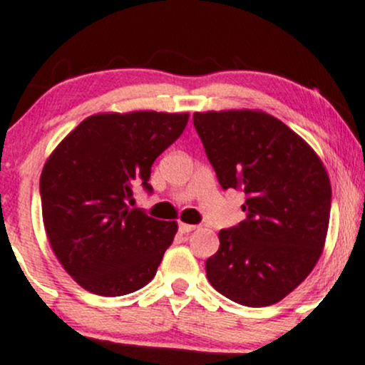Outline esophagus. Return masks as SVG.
Segmentation results:
<instances>
[{
    "label": "esophagus",
    "mask_w": 365,
    "mask_h": 365,
    "mask_svg": "<svg viewBox=\"0 0 365 365\" xmlns=\"http://www.w3.org/2000/svg\"><path fill=\"white\" fill-rule=\"evenodd\" d=\"M195 228H197L195 225H187V223H180V225H178V232L183 233V235H187V233L194 232Z\"/></svg>",
    "instance_id": "obj_1"
}]
</instances>
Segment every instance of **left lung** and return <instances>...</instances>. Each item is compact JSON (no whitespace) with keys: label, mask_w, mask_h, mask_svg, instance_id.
<instances>
[{"label":"left lung","mask_w":365,"mask_h":365,"mask_svg":"<svg viewBox=\"0 0 365 365\" xmlns=\"http://www.w3.org/2000/svg\"><path fill=\"white\" fill-rule=\"evenodd\" d=\"M220 185L245 194L247 217L220 232L206 261L221 295L247 307L284 299L319 261L331 185L319 156L283 121L264 111L194 113Z\"/></svg>","instance_id":"obj_1"}]
</instances>
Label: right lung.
Here are the masks:
<instances>
[{
  "label": "right lung",
  "mask_w": 365,
  "mask_h": 365,
  "mask_svg": "<svg viewBox=\"0 0 365 365\" xmlns=\"http://www.w3.org/2000/svg\"><path fill=\"white\" fill-rule=\"evenodd\" d=\"M188 113H99L60 142L41 173L48 240L61 266L96 295L120 297L156 274L177 221L130 209L132 188L149 185L150 166L182 135Z\"/></svg>",
  "instance_id": "1"
}]
</instances>
